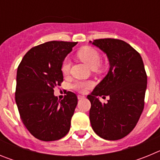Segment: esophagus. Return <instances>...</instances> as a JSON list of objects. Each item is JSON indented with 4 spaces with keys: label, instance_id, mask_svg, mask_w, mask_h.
Returning <instances> with one entry per match:
<instances>
[{
    "label": "esophagus",
    "instance_id": "34e87169",
    "mask_svg": "<svg viewBox=\"0 0 160 160\" xmlns=\"http://www.w3.org/2000/svg\"><path fill=\"white\" fill-rule=\"evenodd\" d=\"M84 96H82V95H78V99H82V98H84Z\"/></svg>",
    "mask_w": 160,
    "mask_h": 160
}]
</instances>
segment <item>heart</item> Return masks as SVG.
Masks as SVG:
<instances>
[{
	"mask_svg": "<svg viewBox=\"0 0 160 160\" xmlns=\"http://www.w3.org/2000/svg\"><path fill=\"white\" fill-rule=\"evenodd\" d=\"M78 57L83 62L86 63L92 70H97L101 69L100 64V54L97 49L91 46H84L79 49L77 53ZM71 62L69 58H66L62 65V72L64 75H68L70 73ZM93 86V83L90 81H75L72 84V88L80 93H84L88 88Z\"/></svg>",
	"mask_w": 160,
	"mask_h": 160,
	"instance_id": "obj_1",
	"label": "heart"
}]
</instances>
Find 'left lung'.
<instances>
[{
	"instance_id": "left-lung-1",
	"label": "left lung",
	"mask_w": 160,
	"mask_h": 160,
	"mask_svg": "<svg viewBox=\"0 0 160 160\" xmlns=\"http://www.w3.org/2000/svg\"><path fill=\"white\" fill-rule=\"evenodd\" d=\"M92 44L107 53L111 67L87 96L91 103L90 123L101 138L118 140L135 128L143 111L148 81L143 62L139 53L124 41L102 38ZM106 96L110 98L102 103L98 97Z\"/></svg>"
}]
</instances>
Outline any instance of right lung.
<instances>
[{
    "instance_id": "obj_1",
    "label": "right lung",
    "mask_w": 160,
    "mask_h": 160,
    "mask_svg": "<svg viewBox=\"0 0 160 160\" xmlns=\"http://www.w3.org/2000/svg\"><path fill=\"white\" fill-rule=\"evenodd\" d=\"M77 43L51 41L38 45L25 53L18 66L15 99L20 117L39 140H58L70 131L78 97L67 91L60 101L53 89L63 82L62 65Z\"/></svg>"
}]
</instances>
